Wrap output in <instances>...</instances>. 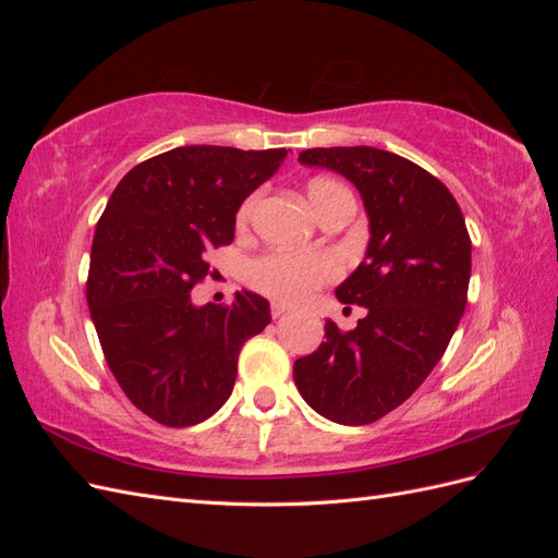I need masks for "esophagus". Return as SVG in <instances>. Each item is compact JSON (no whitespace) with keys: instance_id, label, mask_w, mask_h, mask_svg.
<instances>
[{"instance_id":"esophagus-1","label":"esophagus","mask_w":558,"mask_h":558,"mask_svg":"<svg viewBox=\"0 0 558 558\" xmlns=\"http://www.w3.org/2000/svg\"><path fill=\"white\" fill-rule=\"evenodd\" d=\"M269 312H272L275 318H279V316H283L286 312H289V307L281 305V302H272V307H269Z\"/></svg>"}]
</instances>
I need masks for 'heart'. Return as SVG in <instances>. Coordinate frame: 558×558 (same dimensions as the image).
I'll return each mask as SVG.
<instances>
[{"label": "heart", "mask_w": 558, "mask_h": 558, "mask_svg": "<svg viewBox=\"0 0 558 558\" xmlns=\"http://www.w3.org/2000/svg\"><path fill=\"white\" fill-rule=\"evenodd\" d=\"M307 199L312 209L324 218L342 205H353L347 185L330 177H314L307 181ZM260 202V191L251 193L238 209V226L246 228ZM340 277V263L328 251H267L246 265V281L277 302H300L312 291Z\"/></svg>", "instance_id": "heart-1"}]
</instances>
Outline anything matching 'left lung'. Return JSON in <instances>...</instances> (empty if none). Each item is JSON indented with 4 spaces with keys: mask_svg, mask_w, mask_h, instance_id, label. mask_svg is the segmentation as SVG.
Instances as JSON below:
<instances>
[{
    "mask_svg": "<svg viewBox=\"0 0 558 558\" xmlns=\"http://www.w3.org/2000/svg\"><path fill=\"white\" fill-rule=\"evenodd\" d=\"M302 165L356 185L369 216L365 260L337 298L365 307L353 330L326 320V342L293 365L300 396L335 424L393 412L445 356L468 302L470 234L447 185L416 162L373 146L307 148Z\"/></svg>",
    "mask_w": 558,
    "mask_h": 558,
    "instance_id": "1",
    "label": "left lung"
}]
</instances>
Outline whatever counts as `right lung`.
I'll return each instance as SVG.
<instances>
[{"instance_id": "1", "label": "right lung", "mask_w": 558, "mask_h": 558, "mask_svg": "<svg viewBox=\"0 0 558 558\" xmlns=\"http://www.w3.org/2000/svg\"><path fill=\"white\" fill-rule=\"evenodd\" d=\"M286 148L179 146L116 185L99 216L86 298L107 365L134 408L162 426L209 418L230 398L246 340L269 324L251 291L195 307L207 251L234 240V214Z\"/></svg>"}]
</instances>
